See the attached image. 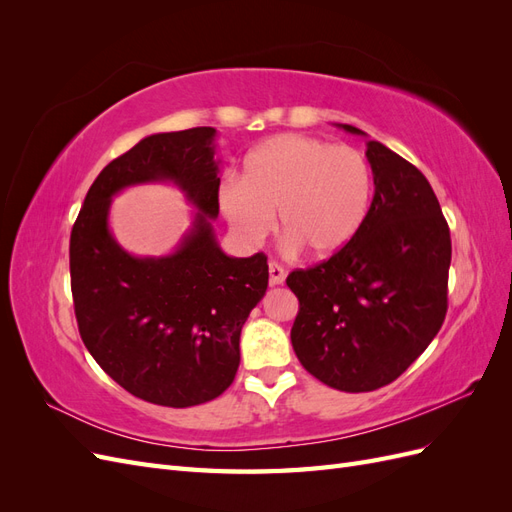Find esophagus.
Returning <instances> with one entry per match:
<instances>
[{"label": "esophagus", "instance_id": "esophagus-1", "mask_svg": "<svg viewBox=\"0 0 512 512\" xmlns=\"http://www.w3.org/2000/svg\"><path fill=\"white\" fill-rule=\"evenodd\" d=\"M284 280H286L284 267L277 265L275 260L269 262V282H271V286H280V284H284Z\"/></svg>", "mask_w": 512, "mask_h": 512}]
</instances>
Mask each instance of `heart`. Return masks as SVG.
Segmentation results:
<instances>
[{"mask_svg":"<svg viewBox=\"0 0 512 512\" xmlns=\"http://www.w3.org/2000/svg\"><path fill=\"white\" fill-rule=\"evenodd\" d=\"M369 162L361 151L316 136L280 134L247 153L241 181L226 179L218 203L232 232L258 245L277 228L288 250L337 254L361 230L371 205Z\"/></svg>","mask_w":512,"mask_h":512,"instance_id":"obj_1","label":"heart"}]
</instances>
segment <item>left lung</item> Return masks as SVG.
Segmentation results:
<instances>
[{
  "instance_id": "left-lung-1",
  "label": "left lung",
  "mask_w": 512,
  "mask_h": 512,
  "mask_svg": "<svg viewBox=\"0 0 512 512\" xmlns=\"http://www.w3.org/2000/svg\"><path fill=\"white\" fill-rule=\"evenodd\" d=\"M350 134L363 130L337 123ZM374 198L356 237L316 267L292 271L301 365L337 391L391 384L423 354L446 316L451 232L425 175L367 141Z\"/></svg>"
}]
</instances>
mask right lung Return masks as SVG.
<instances>
[{"label":"right lung","mask_w":512,"mask_h":512,"mask_svg":"<svg viewBox=\"0 0 512 512\" xmlns=\"http://www.w3.org/2000/svg\"><path fill=\"white\" fill-rule=\"evenodd\" d=\"M215 128L151 134L102 168L70 235L79 333L96 363L134 397L190 408L220 397L241 361V329L269 284L265 254L232 258L215 241L220 162ZM168 180L199 209L168 257L128 255L107 228L115 193Z\"/></svg>","instance_id":"add662e5"}]
</instances>
